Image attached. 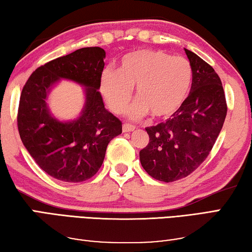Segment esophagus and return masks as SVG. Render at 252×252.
Segmentation results:
<instances>
[{
  "instance_id": "1",
  "label": "esophagus",
  "mask_w": 252,
  "mask_h": 252,
  "mask_svg": "<svg viewBox=\"0 0 252 252\" xmlns=\"http://www.w3.org/2000/svg\"><path fill=\"white\" fill-rule=\"evenodd\" d=\"M136 127L134 125H131V124H124L123 125V131L124 133H127V131H133Z\"/></svg>"
}]
</instances>
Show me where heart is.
Here are the masks:
<instances>
[{
  "label": "heart",
  "mask_w": 252,
  "mask_h": 252,
  "mask_svg": "<svg viewBox=\"0 0 252 252\" xmlns=\"http://www.w3.org/2000/svg\"><path fill=\"white\" fill-rule=\"evenodd\" d=\"M192 82V68L183 57H171L158 50H141L123 58L118 71L105 69L101 93L111 110L122 113L136 89L138 100L130 107V117L147 111L153 117H168L183 104Z\"/></svg>",
  "instance_id": "obj_1"
}]
</instances>
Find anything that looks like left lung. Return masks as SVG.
<instances>
[{"instance_id":"8db88e82","label":"left lung","mask_w":252,"mask_h":252,"mask_svg":"<svg viewBox=\"0 0 252 252\" xmlns=\"http://www.w3.org/2000/svg\"><path fill=\"white\" fill-rule=\"evenodd\" d=\"M184 51L192 68L191 92L171 118L146 127L150 142L139 152L148 175L166 183L187 177L204 162L228 110L218 73L194 52Z\"/></svg>"}]
</instances>
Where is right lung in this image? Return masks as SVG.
<instances>
[{
    "mask_svg": "<svg viewBox=\"0 0 252 252\" xmlns=\"http://www.w3.org/2000/svg\"><path fill=\"white\" fill-rule=\"evenodd\" d=\"M106 52L81 48L41 65L22 89L18 129L23 145L47 174L78 183L93 177L104 162L107 146L122 134V122L105 108L100 93ZM61 77L86 88V104L75 121L59 122L47 108V94Z\"/></svg>",
    "mask_w": 252,
    "mask_h": 252,
    "instance_id": "obj_1",
    "label": "right lung"
}]
</instances>
